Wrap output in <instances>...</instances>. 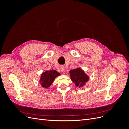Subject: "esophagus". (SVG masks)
Here are the masks:
<instances>
[{"mask_svg": "<svg viewBox=\"0 0 129 129\" xmlns=\"http://www.w3.org/2000/svg\"><path fill=\"white\" fill-rule=\"evenodd\" d=\"M60 70H61V71L62 72H64V70H65L64 66H61V67H60Z\"/></svg>", "mask_w": 129, "mask_h": 129, "instance_id": "34e87169", "label": "esophagus"}]
</instances>
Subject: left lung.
<instances>
[{
  "mask_svg": "<svg viewBox=\"0 0 129 129\" xmlns=\"http://www.w3.org/2000/svg\"><path fill=\"white\" fill-rule=\"evenodd\" d=\"M71 79L75 83L76 87H81L84 85L85 83L89 80V77L84 73V72L80 68L71 70L69 71Z\"/></svg>",
  "mask_w": 129,
  "mask_h": 129,
  "instance_id": "left-lung-1",
  "label": "left lung"
}]
</instances>
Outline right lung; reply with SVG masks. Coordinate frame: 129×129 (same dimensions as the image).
<instances>
[{
  "instance_id": "add662e5",
  "label": "right lung",
  "mask_w": 129,
  "mask_h": 129,
  "mask_svg": "<svg viewBox=\"0 0 129 129\" xmlns=\"http://www.w3.org/2000/svg\"><path fill=\"white\" fill-rule=\"evenodd\" d=\"M60 75V73L53 69L52 71L44 72L41 74L40 80V82L42 87L45 88H48L51 85L54 79Z\"/></svg>"
}]
</instances>
